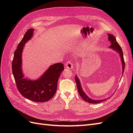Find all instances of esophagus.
Returning a JSON list of instances; mask_svg holds the SVG:
<instances>
[{
    "label": "esophagus",
    "instance_id": "obj_1",
    "mask_svg": "<svg viewBox=\"0 0 133 133\" xmlns=\"http://www.w3.org/2000/svg\"><path fill=\"white\" fill-rule=\"evenodd\" d=\"M65 65H66V68H67V69H73V63H72L71 62H70V61L67 62L65 64Z\"/></svg>",
    "mask_w": 133,
    "mask_h": 133
}]
</instances>
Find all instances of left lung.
Segmentation results:
<instances>
[{
    "instance_id": "left-lung-1",
    "label": "left lung",
    "mask_w": 133,
    "mask_h": 133,
    "mask_svg": "<svg viewBox=\"0 0 133 133\" xmlns=\"http://www.w3.org/2000/svg\"><path fill=\"white\" fill-rule=\"evenodd\" d=\"M108 40L110 42L111 45L109 46V48H111V49H113L115 51L117 52V53L119 54V56L120 57V59H121V62L122 64V69L123 71L122 73L123 74L124 73V68H125V62H124V57H123V53L121 47L119 45V44L118 43L117 41L114 37V36L112 34H108ZM123 76V75H122ZM75 82L76 84V86H77L78 88V90L79 95L80 96L83 98V100H85V102L91 103V104H98L101 103L102 102H104L105 100H107V99H101V100H95V99H92L90 98H89L86 94L85 92H84L82 89V87L81 85V83L80 82V80L79 78L77 76L75 75ZM110 98V97H109Z\"/></svg>"
}]
</instances>
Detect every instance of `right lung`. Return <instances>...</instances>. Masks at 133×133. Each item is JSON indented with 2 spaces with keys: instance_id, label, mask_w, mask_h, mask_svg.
I'll list each match as a JSON object with an SVG mask.
<instances>
[{
  "instance_id": "1",
  "label": "right lung",
  "mask_w": 133,
  "mask_h": 133,
  "mask_svg": "<svg viewBox=\"0 0 133 133\" xmlns=\"http://www.w3.org/2000/svg\"><path fill=\"white\" fill-rule=\"evenodd\" d=\"M34 29H29L17 46L12 62V72L19 91L24 97L35 102H45L53 97L57 89L59 76L64 70V64L50 65L36 80L24 78L22 70V52L26 43L33 36Z\"/></svg>"
}]
</instances>
